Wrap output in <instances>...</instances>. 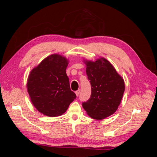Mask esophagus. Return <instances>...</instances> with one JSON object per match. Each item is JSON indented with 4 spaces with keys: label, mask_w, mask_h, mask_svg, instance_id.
I'll use <instances>...</instances> for the list:
<instances>
[{
    "label": "esophagus",
    "mask_w": 157,
    "mask_h": 157,
    "mask_svg": "<svg viewBox=\"0 0 157 157\" xmlns=\"http://www.w3.org/2000/svg\"><path fill=\"white\" fill-rule=\"evenodd\" d=\"M80 90H78L75 92V94H76V95H77V96H78V95L80 94Z\"/></svg>",
    "instance_id": "obj_1"
}]
</instances>
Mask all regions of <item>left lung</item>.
Returning a JSON list of instances; mask_svg holds the SVG:
<instances>
[{
    "instance_id": "left-lung-1",
    "label": "left lung",
    "mask_w": 157,
    "mask_h": 157,
    "mask_svg": "<svg viewBox=\"0 0 157 157\" xmlns=\"http://www.w3.org/2000/svg\"><path fill=\"white\" fill-rule=\"evenodd\" d=\"M85 63L92 92L82 105L90 117L101 120L113 115L120 105L125 89L124 80L105 59Z\"/></svg>"
}]
</instances>
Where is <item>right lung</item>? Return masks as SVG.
I'll return each instance as SVG.
<instances>
[{
    "label": "right lung",
    "mask_w": 157,
    "mask_h": 157,
    "mask_svg": "<svg viewBox=\"0 0 157 157\" xmlns=\"http://www.w3.org/2000/svg\"><path fill=\"white\" fill-rule=\"evenodd\" d=\"M67 65L64 57L51 55L33 69L28 78L27 91L33 105L46 116L61 115L77 98L70 88Z\"/></svg>",
    "instance_id": "1"
}]
</instances>
